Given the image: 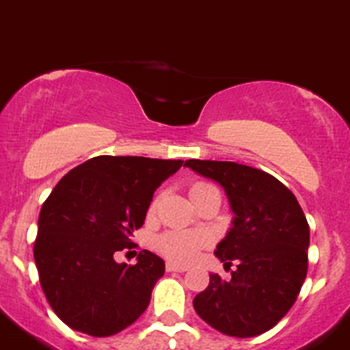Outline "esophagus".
I'll return each mask as SVG.
<instances>
[{"mask_svg": "<svg viewBox=\"0 0 350 350\" xmlns=\"http://www.w3.org/2000/svg\"><path fill=\"white\" fill-rule=\"evenodd\" d=\"M165 269H167V272H187V267L183 265H176V263H172V261H167V265H165Z\"/></svg>", "mask_w": 350, "mask_h": 350, "instance_id": "obj_1", "label": "esophagus"}]
</instances>
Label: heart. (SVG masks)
<instances>
[{
	"instance_id": "heart-1",
	"label": "heart",
	"mask_w": 350,
	"mask_h": 350,
	"mask_svg": "<svg viewBox=\"0 0 350 350\" xmlns=\"http://www.w3.org/2000/svg\"><path fill=\"white\" fill-rule=\"evenodd\" d=\"M211 187L206 183H197L190 190V195L197 193L202 188ZM211 244V235L207 232H191V230H171L157 239V250L174 263L188 265L197 260L200 251Z\"/></svg>"
}]
</instances>
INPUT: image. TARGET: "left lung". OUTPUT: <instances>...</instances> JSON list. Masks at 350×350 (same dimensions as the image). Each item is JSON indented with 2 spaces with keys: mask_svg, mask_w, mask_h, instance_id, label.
<instances>
[{
  "mask_svg": "<svg viewBox=\"0 0 350 350\" xmlns=\"http://www.w3.org/2000/svg\"><path fill=\"white\" fill-rule=\"evenodd\" d=\"M187 167L225 190L235 218L214 254L230 281L211 273L193 308L214 329L247 338L269 332L297 301L307 275L310 232L291 190L260 169L235 162L187 160Z\"/></svg>",
  "mask_w": 350,
  "mask_h": 350,
  "instance_id": "8db88e82",
  "label": "left lung"
}]
</instances>
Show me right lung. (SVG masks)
Wrapping results in <instances>:
<instances>
[{
    "label": "right lung",
    "mask_w": 350,
    "mask_h": 350,
    "mask_svg": "<svg viewBox=\"0 0 350 350\" xmlns=\"http://www.w3.org/2000/svg\"><path fill=\"white\" fill-rule=\"evenodd\" d=\"M183 160L100 155L71 169L43 202L34 241L40 284L53 312L71 329L109 336L146 310L165 272L143 250L136 265L118 263L141 228L153 193Z\"/></svg>",
    "instance_id": "obj_1"
}]
</instances>
